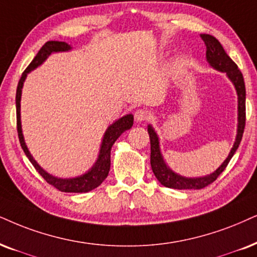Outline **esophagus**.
Wrapping results in <instances>:
<instances>
[{
    "label": "esophagus",
    "instance_id": "1",
    "mask_svg": "<svg viewBox=\"0 0 257 257\" xmlns=\"http://www.w3.org/2000/svg\"><path fill=\"white\" fill-rule=\"evenodd\" d=\"M151 117V115H149V112L147 110H144V109H140L138 111L135 112V119L138 122H144V121H147Z\"/></svg>",
    "mask_w": 257,
    "mask_h": 257
}]
</instances>
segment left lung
Wrapping results in <instances>:
<instances>
[{"instance_id":"1","label":"left lung","mask_w":257,"mask_h":257,"mask_svg":"<svg viewBox=\"0 0 257 257\" xmlns=\"http://www.w3.org/2000/svg\"><path fill=\"white\" fill-rule=\"evenodd\" d=\"M200 38L206 45V60L212 66L213 69L220 72L226 73V76L231 80L233 86H235L237 92V98H238V123H237V135L235 144H233L231 151H230L228 158L224 160V162L213 173L207 174L205 177L199 178H186L183 175L175 173L167 166L162 158L160 151V142H159V136L155 133L154 128L149 124L148 125V134L151 139V166L152 171L154 173L157 179L160 181L164 186L175 188V190H200V188L206 187L207 185L213 183L218 175L225 170L228 166L229 161L235 154V152L238 148L244 132L245 125V85L243 74L239 71L237 65L233 63L220 42L217 40L215 37L210 34H200Z\"/></svg>"}]
</instances>
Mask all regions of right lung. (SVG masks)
Masks as SVG:
<instances>
[{
	"label": "right lung",
	"mask_w": 257,
	"mask_h": 257,
	"mask_svg": "<svg viewBox=\"0 0 257 257\" xmlns=\"http://www.w3.org/2000/svg\"><path fill=\"white\" fill-rule=\"evenodd\" d=\"M70 50V45L64 41H47L46 44L40 48V51L38 52V54L35 56L34 59L32 60V63L28 65L27 69L24 71L20 80H19L18 89H16V125H18V135L19 140H20L21 147L24 149L26 157L29 159V161L32 162V165H33L35 170L39 172V174H40L48 184L58 188L61 192L84 193L98 187L99 185L104 181L105 178L108 177L110 171V152H111L112 145L115 144L116 140L121 136L122 133H124L125 131L132 128L133 123H134V116H133L132 113H129V115L123 116V117L118 118L117 121H115L111 125L108 126V129H106L104 133V136H103L98 159H97L95 165H93L86 173L79 175V177L63 179V178H57L54 177V175L47 173L44 168L39 166L38 162L34 160L32 154L29 153L27 146H26L24 134H22L20 113L22 87H24V83L27 74L31 72V71L37 69L38 66H40L52 53H56V52H66Z\"/></svg>",
	"instance_id": "1"
}]
</instances>
